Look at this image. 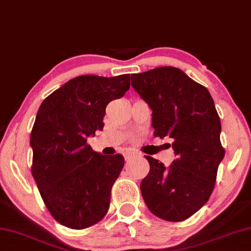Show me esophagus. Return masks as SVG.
Instances as JSON below:
<instances>
[{
  "label": "esophagus",
  "mask_w": 251,
  "mask_h": 251,
  "mask_svg": "<svg viewBox=\"0 0 251 251\" xmlns=\"http://www.w3.org/2000/svg\"><path fill=\"white\" fill-rule=\"evenodd\" d=\"M135 155H137V153L134 152V151H126V152L124 153L125 160H130V158L134 157Z\"/></svg>",
  "instance_id": "obj_1"
}]
</instances>
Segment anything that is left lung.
Here are the masks:
<instances>
[{
  "mask_svg": "<svg viewBox=\"0 0 251 251\" xmlns=\"http://www.w3.org/2000/svg\"><path fill=\"white\" fill-rule=\"evenodd\" d=\"M130 80L152 109L154 135L172 138L176 155L169 168L145 156L150 172L141 183L143 199L156 217L183 221L209 200L225 157L213 99L205 87L174 67L134 74Z\"/></svg>",
  "mask_w": 251,
  "mask_h": 251,
  "instance_id": "left-lung-1",
  "label": "left lung"
}]
</instances>
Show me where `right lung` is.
Instances as JSON below:
<instances>
[{
  "mask_svg": "<svg viewBox=\"0 0 251 251\" xmlns=\"http://www.w3.org/2000/svg\"><path fill=\"white\" fill-rule=\"evenodd\" d=\"M129 77L79 75L40 106L30 138L31 172L51 216L62 226L88 228L108 211L111 186L124 156L95 152L87 137L102 129L106 106L124 96Z\"/></svg>",
  "mask_w": 251,
  "mask_h": 251,
  "instance_id": "add662e5",
  "label": "right lung"
}]
</instances>
